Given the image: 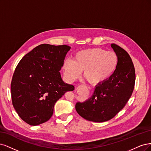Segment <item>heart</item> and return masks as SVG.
<instances>
[{"label": "heart", "instance_id": "heart-1", "mask_svg": "<svg viewBox=\"0 0 151 151\" xmlns=\"http://www.w3.org/2000/svg\"><path fill=\"white\" fill-rule=\"evenodd\" d=\"M117 64L118 57L114 52L91 48L78 52L73 60H66L63 63V70L70 82L79 78L84 71V77L89 83L99 85L111 76Z\"/></svg>", "mask_w": 151, "mask_h": 151}]
</instances>
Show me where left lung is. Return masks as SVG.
Masks as SVG:
<instances>
[{"label":"left lung","instance_id":"8db88e82","mask_svg":"<svg viewBox=\"0 0 151 151\" xmlns=\"http://www.w3.org/2000/svg\"><path fill=\"white\" fill-rule=\"evenodd\" d=\"M111 47L118 57L114 73L97 85L93 94L84 102H77L75 109L83 118L95 122L108 121L122 109L134 88L135 73L132 59L123 48L115 44Z\"/></svg>","mask_w":151,"mask_h":151}]
</instances>
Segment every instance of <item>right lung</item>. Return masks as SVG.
Instances as JSON below:
<instances>
[{"instance_id":"right-lung-1","label":"right lung","mask_w":151,"mask_h":151,"mask_svg":"<svg viewBox=\"0 0 151 151\" xmlns=\"http://www.w3.org/2000/svg\"><path fill=\"white\" fill-rule=\"evenodd\" d=\"M71 49L67 45L42 44L19 61L11 85L14 108L21 119L31 125L49 120L56 102L73 85L63 81L60 71Z\"/></svg>"}]
</instances>
